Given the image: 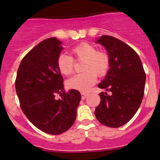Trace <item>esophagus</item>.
Instances as JSON below:
<instances>
[{"label": "esophagus", "mask_w": 160, "mask_h": 160, "mask_svg": "<svg viewBox=\"0 0 160 160\" xmlns=\"http://www.w3.org/2000/svg\"><path fill=\"white\" fill-rule=\"evenodd\" d=\"M88 93H83H83H81V98H82V99H83V100H84L85 98H88Z\"/></svg>", "instance_id": "34e87169"}]
</instances>
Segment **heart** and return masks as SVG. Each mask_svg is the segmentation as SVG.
I'll list each match as a JSON object with an SVG mask.
<instances>
[{"instance_id": "obj_1", "label": "heart", "mask_w": 160, "mask_h": 160, "mask_svg": "<svg viewBox=\"0 0 160 160\" xmlns=\"http://www.w3.org/2000/svg\"><path fill=\"white\" fill-rule=\"evenodd\" d=\"M71 56L61 54L58 56L56 65L61 74L69 76L72 73L75 61H83L81 70L67 81L70 89L86 92L96 82L97 77H102L108 72L111 58L108 53L98 50L96 46L88 42H81L70 49Z\"/></svg>"}]
</instances>
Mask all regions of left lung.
<instances>
[{
	"mask_svg": "<svg viewBox=\"0 0 160 160\" xmlns=\"http://www.w3.org/2000/svg\"><path fill=\"white\" fill-rule=\"evenodd\" d=\"M97 42L103 45L111 58V67L98 88L100 104L94 111L102 125L118 128L135 115L142 101L146 72L139 56L132 47L118 38L102 35ZM108 92H110L109 95Z\"/></svg>",
	"mask_w": 160,
	"mask_h": 160,
	"instance_id": "obj_1",
	"label": "left lung"
}]
</instances>
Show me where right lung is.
I'll list each match as a JSON object with an SVG mask.
<instances>
[{
    "instance_id": "right-lung-1",
    "label": "right lung",
    "mask_w": 160,
    "mask_h": 160,
    "mask_svg": "<svg viewBox=\"0 0 160 160\" xmlns=\"http://www.w3.org/2000/svg\"><path fill=\"white\" fill-rule=\"evenodd\" d=\"M60 44L56 38L38 43L22 59L15 80L23 113L36 128L50 135H59L71 128L81 99L78 90H64L56 65L62 49Z\"/></svg>"
}]
</instances>
